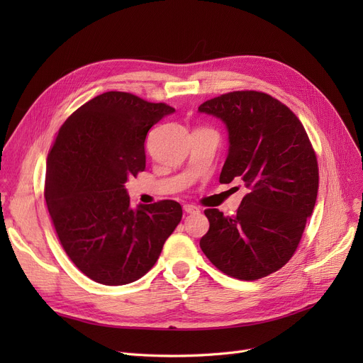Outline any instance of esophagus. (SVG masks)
I'll use <instances>...</instances> for the list:
<instances>
[{
  "label": "esophagus",
  "mask_w": 363,
  "mask_h": 363,
  "mask_svg": "<svg viewBox=\"0 0 363 363\" xmlns=\"http://www.w3.org/2000/svg\"><path fill=\"white\" fill-rule=\"evenodd\" d=\"M184 211H185L186 213H191V215L200 213V208H199L197 206H194V204H185V206H184Z\"/></svg>",
  "instance_id": "1"
}]
</instances>
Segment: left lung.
I'll return each instance as SVG.
<instances>
[{"instance_id": "1", "label": "left lung", "mask_w": 363, "mask_h": 363, "mask_svg": "<svg viewBox=\"0 0 363 363\" xmlns=\"http://www.w3.org/2000/svg\"><path fill=\"white\" fill-rule=\"evenodd\" d=\"M200 113L228 130L219 182L242 181L247 193L233 216L207 208L200 247L219 271L242 281L277 272L300 242L318 197V162L306 130L277 99L234 91L203 103Z\"/></svg>"}]
</instances>
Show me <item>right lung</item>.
<instances>
[{
  "label": "right lung",
  "instance_id": "right-lung-1",
  "mask_svg": "<svg viewBox=\"0 0 363 363\" xmlns=\"http://www.w3.org/2000/svg\"><path fill=\"white\" fill-rule=\"evenodd\" d=\"M174 111L110 91L72 113L57 133L47 157V207L65 252L95 282L144 277L182 219L174 200L130 207L125 188L145 169L147 132Z\"/></svg>",
  "mask_w": 363,
  "mask_h": 363
}]
</instances>
